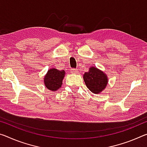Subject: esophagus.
<instances>
[{
    "mask_svg": "<svg viewBox=\"0 0 147 147\" xmlns=\"http://www.w3.org/2000/svg\"><path fill=\"white\" fill-rule=\"evenodd\" d=\"M71 71L74 74H77L78 73V70L76 69H71Z\"/></svg>",
    "mask_w": 147,
    "mask_h": 147,
    "instance_id": "1",
    "label": "esophagus"
}]
</instances>
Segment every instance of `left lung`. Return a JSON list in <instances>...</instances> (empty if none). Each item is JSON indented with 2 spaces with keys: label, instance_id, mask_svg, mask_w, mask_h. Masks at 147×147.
Here are the masks:
<instances>
[{
  "label": "left lung",
  "instance_id": "8db88e82",
  "mask_svg": "<svg viewBox=\"0 0 147 147\" xmlns=\"http://www.w3.org/2000/svg\"><path fill=\"white\" fill-rule=\"evenodd\" d=\"M87 88L94 94H99L106 88L108 78L105 73L95 67H90L89 71L83 76Z\"/></svg>",
  "mask_w": 147,
  "mask_h": 147
}]
</instances>
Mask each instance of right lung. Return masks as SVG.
<instances>
[{
    "mask_svg": "<svg viewBox=\"0 0 147 147\" xmlns=\"http://www.w3.org/2000/svg\"><path fill=\"white\" fill-rule=\"evenodd\" d=\"M65 72L52 68L48 70L44 78V85L49 90L56 92L62 85L63 79L65 77Z\"/></svg>",
    "mask_w": 147,
    "mask_h": 147,
    "instance_id": "right-lung-1",
    "label": "right lung"
}]
</instances>
